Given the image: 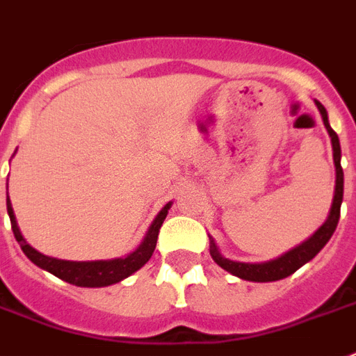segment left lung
<instances>
[{
  "label": "left lung",
  "instance_id": "obj_1",
  "mask_svg": "<svg viewBox=\"0 0 356 356\" xmlns=\"http://www.w3.org/2000/svg\"><path fill=\"white\" fill-rule=\"evenodd\" d=\"M316 108L320 111V116H322V122L325 125V131L331 138V145H333V161H334V195H333V204H331L330 214L327 218L315 233L311 234L305 242H302L300 245H296L291 251L284 252L282 257L275 258V260H269V262H236V260H229L225 258L222 252H220V248L214 242V238L209 234V252L213 260L218 264L222 269H225L227 273L234 275V277L242 278V280L249 282H275L282 280V278L289 277L296 269H300L304 264H307L309 260L318 254L322 251L325 243L330 242V238L333 236L334 229H337V224H339L340 218V205H342L343 198V171L342 165H340V158H342V151H340V142L337 132L331 129L330 120H327V111L318 99H315Z\"/></svg>",
  "mask_w": 356,
  "mask_h": 356
}]
</instances>
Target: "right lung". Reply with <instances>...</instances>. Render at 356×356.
<instances>
[{
  "label": "right lung",
  "instance_id": "obj_1",
  "mask_svg": "<svg viewBox=\"0 0 356 356\" xmlns=\"http://www.w3.org/2000/svg\"><path fill=\"white\" fill-rule=\"evenodd\" d=\"M171 205L172 202L165 204V207L156 214V218L152 220L151 227L147 231L142 243L134 251L129 252L127 257L113 258V260H92V262H72V260H60V258L47 257V254L36 251L31 243L26 242L25 238H23L22 231H19V227H17L16 214H14L13 204H10V198H8L7 193L8 218H10V225H13L14 238L19 243L22 251L25 252V257L32 264H36L38 267H41V269H45V271H49L54 277L61 278V280L69 282V284L78 287L113 286L116 282H122L123 278L131 277L132 273H136L140 267L145 266L149 262V258L152 257L154 248H156L158 233H160V227L163 224V220H165L169 209H171Z\"/></svg>",
  "mask_w": 356,
  "mask_h": 356
}]
</instances>
